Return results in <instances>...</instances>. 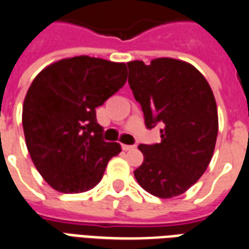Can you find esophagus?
I'll use <instances>...</instances> for the list:
<instances>
[{
    "label": "esophagus",
    "mask_w": 249,
    "mask_h": 249,
    "mask_svg": "<svg viewBox=\"0 0 249 249\" xmlns=\"http://www.w3.org/2000/svg\"><path fill=\"white\" fill-rule=\"evenodd\" d=\"M123 149H124L125 152H129V150H134L136 146L134 145H123Z\"/></svg>",
    "instance_id": "esophagus-1"
}]
</instances>
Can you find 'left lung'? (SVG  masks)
Here are the masks:
<instances>
[{
    "label": "left lung",
    "instance_id": "1",
    "mask_svg": "<svg viewBox=\"0 0 249 249\" xmlns=\"http://www.w3.org/2000/svg\"><path fill=\"white\" fill-rule=\"evenodd\" d=\"M130 89L149 129L162 124L161 142L141 143L142 165L134 170L149 194L169 199L183 194L203 176L218 137L216 101L193 64L173 58L128 62Z\"/></svg>",
    "mask_w": 249,
    "mask_h": 249
}]
</instances>
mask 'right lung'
Segmentation results:
<instances>
[{
  "label": "right lung",
  "instance_id": "add662e5",
  "mask_svg": "<svg viewBox=\"0 0 249 249\" xmlns=\"http://www.w3.org/2000/svg\"><path fill=\"white\" fill-rule=\"evenodd\" d=\"M126 82V64L87 55L60 59L27 89L22 125L31 160L54 190L76 194L101 181L119 142L100 137L96 108Z\"/></svg>",
  "mask_w": 249,
  "mask_h": 249
}]
</instances>
